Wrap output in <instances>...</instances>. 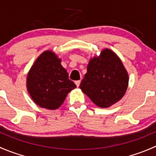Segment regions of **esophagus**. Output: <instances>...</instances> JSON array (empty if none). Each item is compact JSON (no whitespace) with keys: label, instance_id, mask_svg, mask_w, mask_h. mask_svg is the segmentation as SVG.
I'll return each mask as SVG.
<instances>
[{"label":"esophagus","instance_id":"obj_1","mask_svg":"<svg viewBox=\"0 0 156 156\" xmlns=\"http://www.w3.org/2000/svg\"><path fill=\"white\" fill-rule=\"evenodd\" d=\"M75 84H76L77 87H78L80 86V84H81V81H75Z\"/></svg>","mask_w":156,"mask_h":156}]
</instances>
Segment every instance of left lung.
Masks as SVG:
<instances>
[{"label": "left lung", "instance_id": "left-lung-1", "mask_svg": "<svg viewBox=\"0 0 156 156\" xmlns=\"http://www.w3.org/2000/svg\"><path fill=\"white\" fill-rule=\"evenodd\" d=\"M80 89L100 108H108L121 100L128 87L129 77L120 58L109 49L89 61Z\"/></svg>", "mask_w": 156, "mask_h": 156}]
</instances>
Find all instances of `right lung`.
<instances>
[{"instance_id": "add662e5", "label": "right lung", "mask_w": 156, "mask_h": 156, "mask_svg": "<svg viewBox=\"0 0 156 156\" xmlns=\"http://www.w3.org/2000/svg\"><path fill=\"white\" fill-rule=\"evenodd\" d=\"M26 87L33 101L41 108L56 110L76 85L69 79L61 59L51 50L43 52L30 69Z\"/></svg>"}]
</instances>
